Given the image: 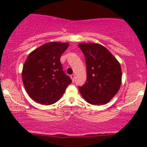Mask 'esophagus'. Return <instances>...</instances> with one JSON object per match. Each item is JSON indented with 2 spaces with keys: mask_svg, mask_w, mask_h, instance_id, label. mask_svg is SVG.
Returning <instances> with one entry per match:
<instances>
[{
  "mask_svg": "<svg viewBox=\"0 0 147 147\" xmlns=\"http://www.w3.org/2000/svg\"><path fill=\"white\" fill-rule=\"evenodd\" d=\"M70 78H71V79H72V82H74V81H75V75H71V76H70Z\"/></svg>",
  "mask_w": 147,
  "mask_h": 147,
  "instance_id": "obj_1",
  "label": "esophagus"
}]
</instances>
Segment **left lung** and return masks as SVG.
I'll return each mask as SVG.
<instances>
[{"mask_svg":"<svg viewBox=\"0 0 147 147\" xmlns=\"http://www.w3.org/2000/svg\"><path fill=\"white\" fill-rule=\"evenodd\" d=\"M78 46L85 57L87 69V80L79 87L80 92L91 105H105L115 97L121 86L119 63L100 44L82 42Z\"/></svg>","mask_w":147,"mask_h":147,"instance_id":"left-lung-1","label":"left lung"}]
</instances>
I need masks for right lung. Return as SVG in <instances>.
I'll use <instances>...</instances> for the list:
<instances>
[{"instance_id":"add662e5","label":"right lung","mask_w":147,"mask_h":147,"mask_svg":"<svg viewBox=\"0 0 147 147\" xmlns=\"http://www.w3.org/2000/svg\"><path fill=\"white\" fill-rule=\"evenodd\" d=\"M67 42H50L28 55L22 71V79L28 94L42 105L58 101L72 80L63 70L60 57Z\"/></svg>"}]
</instances>
